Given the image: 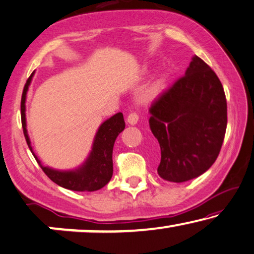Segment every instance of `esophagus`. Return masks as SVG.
I'll return each instance as SVG.
<instances>
[{
	"label": "esophagus",
	"instance_id": "esophagus-1",
	"mask_svg": "<svg viewBox=\"0 0 254 254\" xmlns=\"http://www.w3.org/2000/svg\"><path fill=\"white\" fill-rule=\"evenodd\" d=\"M138 120H139V116H138L135 113L128 114V116H127V123L130 124V126H135V124L138 123Z\"/></svg>",
	"mask_w": 254,
	"mask_h": 254
}]
</instances>
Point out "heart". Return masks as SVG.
Segmentation results:
<instances>
[{"instance_id":"1","label":"heart","mask_w":254,"mask_h":254,"mask_svg":"<svg viewBox=\"0 0 254 254\" xmlns=\"http://www.w3.org/2000/svg\"><path fill=\"white\" fill-rule=\"evenodd\" d=\"M163 84H164L163 79L155 80L154 83H153L151 86H149L147 90L145 91L144 100H146V101H152V100L158 98V96L160 95V93H161L163 90Z\"/></svg>"}]
</instances>
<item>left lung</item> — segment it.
I'll list each match as a JSON object with an SVG mask.
<instances>
[{
	"label": "left lung",
	"instance_id": "left-lung-1",
	"mask_svg": "<svg viewBox=\"0 0 254 254\" xmlns=\"http://www.w3.org/2000/svg\"><path fill=\"white\" fill-rule=\"evenodd\" d=\"M149 127L161 149L159 176L193 180L212 167L227 128V100L215 72L198 56L149 108Z\"/></svg>",
	"mask_w": 254,
	"mask_h": 254
}]
</instances>
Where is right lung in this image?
<instances>
[{"mask_svg": "<svg viewBox=\"0 0 254 254\" xmlns=\"http://www.w3.org/2000/svg\"><path fill=\"white\" fill-rule=\"evenodd\" d=\"M33 76L34 72H32L26 84H25L20 102L21 126H23L25 139H26L32 154L37 160L39 166L41 167V169L44 170V173L60 187L67 189V190L79 192H93L100 190L112 180L114 144H115L117 135L126 127L123 114H115L99 127L94 139H93L91 152L88 153L86 160L79 167L71 170H59L51 167H46L33 152L26 127V106H25V103H26L27 91Z\"/></svg>", "mask_w": 254, "mask_h": 254, "instance_id": "1", "label": "right lung"}]
</instances>
